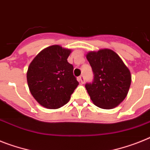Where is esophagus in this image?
I'll use <instances>...</instances> for the list:
<instances>
[{
    "label": "esophagus",
    "mask_w": 150,
    "mask_h": 150,
    "mask_svg": "<svg viewBox=\"0 0 150 150\" xmlns=\"http://www.w3.org/2000/svg\"><path fill=\"white\" fill-rule=\"evenodd\" d=\"M79 81H80V82L82 83V84L84 82H85V79H84V76H83V75H81V76H79Z\"/></svg>",
    "instance_id": "obj_1"
}]
</instances>
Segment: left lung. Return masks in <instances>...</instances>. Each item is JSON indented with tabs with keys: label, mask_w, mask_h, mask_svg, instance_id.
<instances>
[{
	"label": "left lung",
	"mask_w": 150,
	"mask_h": 150,
	"mask_svg": "<svg viewBox=\"0 0 150 150\" xmlns=\"http://www.w3.org/2000/svg\"><path fill=\"white\" fill-rule=\"evenodd\" d=\"M86 58L94 75L93 82L85 85L92 102L103 109L118 106L127 95L131 84L129 69L109 49L89 52Z\"/></svg>",
	"instance_id": "1"
}]
</instances>
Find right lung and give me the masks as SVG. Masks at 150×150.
Here are the masks:
<instances>
[{"mask_svg": "<svg viewBox=\"0 0 150 150\" xmlns=\"http://www.w3.org/2000/svg\"><path fill=\"white\" fill-rule=\"evenodd\" d=\"M71 50L53 45L40 52L26 72L29 89L41 106L58 109L67 104L79 85L68 62Z\"/></svg>", "mask_w": 150, "mask_h": 150, "instance_id": "add662e5", "label": "right lung"}]
</instances>
